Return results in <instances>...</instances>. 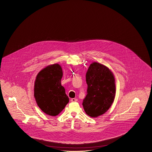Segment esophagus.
<instances>
[{
    "instance_id": "1",
    "label": "esophagus",
    "mask_w": 152,
    "mask_h": 152,
    "mask_svg": "<svg viewBox=\"0 0 152 152\" xmlns=\"http://www.w3.org/2000/svg\"><path fill=\"white\" fill-rule=\"evenodd\" d=\"M77 99H76V98H72V99H71V102H77Z\"/></svg>"
}]
</instances>
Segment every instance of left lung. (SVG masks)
<instances>
[{"label": "left lung", "mask_w": 152, "mask_h": 152, "mask_svg": "<svg viewBox=\"0 0 152 152\" xmlns=\"http://www.w3.org/2000/svg\"><path fill=\"white\" fill-rule=\"evenodd\" d=\"M114 75L102 64H91L86 75L87 94L83 102L86 113L96 118L109 110L115 99L116 85Z\"/></svg>", "instance_id": "left-lung-1"}]
</instances>
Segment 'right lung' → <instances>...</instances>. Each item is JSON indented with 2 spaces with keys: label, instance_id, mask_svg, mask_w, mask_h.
<instances>
[{
  "label": "right lung",
  "instance_id": "1",
  "mask_svg": "<svg viewBox=\"0 0 152 152\" xmlns=\"http://www.w3.org/2000/svg\"><path fill=\"white\" fill-rule=\"evenodd\" d=\"M62 67L59 64L49 65L37 74L34 85V97L37 105L47 115L55 116L69 102L61 85Z\"/></svg>",
  "mask_w": 152,
  "mask_h": 152
}]
</instances>
